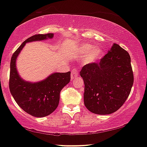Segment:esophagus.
I'll list each match as a JSON object with an SVG mask.
<instances>
[{"instance_id":"esophagus-1","label":"esophagus","mask_w":147,"mask_h":147,"mask_svg":"<svg viewBox=\"0 0 147 147\" xmlns=\"http://www.w3.org/2000/svg\"><path fill=\"white\" fill-rule=\"evenodd\" d=\"M78 76V69L76 68H74L71 70V80H74Z\"/></svg>"}]
</instances>
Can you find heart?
<instances>
[{"instance_id": "1", "label": "heart", "mask_w": 147, "mask_h": 147, "mask_svg": "<svg viewBox=\"0 0 147 147\" xmlns=\"http://www.w3.org/2000/svg\"><path fill=\"white\" fill-rule=\"evenodd\" d=\"M90 44H83L80 48L82 54H88L86 62L94 63L100 59L103 56V50L100 47H94Z\"/></svg>"}]
</instances>
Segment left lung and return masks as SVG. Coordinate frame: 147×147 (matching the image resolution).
<instances>
[{
    "label": "left lung",
    "instance_id": "8db88e82",
    "mask_svg": "<svg viewBox=\"0 0 147 147\" xmlns=\"http://www.w3.org/2000/svg\"><path fill=\"white\" fill-rule=\"evenodd\" d=\"M80 74L84 82L85 106L97 115H110L119 110L134 84L129 54L117 43L99 63L85 65Z\"/></svg>",
    "mask_w": 147,
    "mask_h": 147
}]
</instances>
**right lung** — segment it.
Masks as SVG:
<instances>
[{
    "instance_id": "1",
    "label": "right lung",
    "mask_w": 147,
    "mask_h": 147,
    "mask_svg": "<svg viewBox=\"0 0 147 147\" xmlns=\"http://www.w3.org/2000/svg\"><path fill=\"white\" fill-rule=\"evenodd\" d=\"M53 37V33H48L38 34L28 38L16 50L11 59L9 83L11 93L24 111L35 117H46L57 109L61 90L69 82L71 72L54 73L41 82H29L24 80L19 76L16 61L26 43L45 40Z\"/></svg>"
}]
</instances>
